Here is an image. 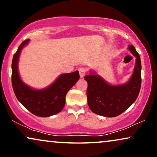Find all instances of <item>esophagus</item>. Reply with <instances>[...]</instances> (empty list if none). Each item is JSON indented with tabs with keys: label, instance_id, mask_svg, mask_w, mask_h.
<instances>
[{
	"label": "esophagus",
	"instance_id": "obj_1",
	"mask_svg": "<svg viewBox=\"0 0 157 157\" xmlns=\"http://www.w3.org/2000/svg\"><path fill=\"white\" fill-rule=\"evenodd\" d=\"M78 71L81 78H83V76H84L86 74V70L85 68H78Z\"/></svg>",
	"mask_w": 157,
	"mask_h": 157
}]
</instances>
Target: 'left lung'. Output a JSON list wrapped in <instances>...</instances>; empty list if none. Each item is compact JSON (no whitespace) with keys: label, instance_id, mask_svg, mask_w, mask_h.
Listing matches in <instances>:
<instances>
[{"label":"left lung","instance_id":"8db88e82","mask_svg":"<svg viewBox=\"0 0 157 157\" xmlns=\"http://www.w3.org/2000/svg\"><path fill=\"white\" fill-rule=\"evenodd\" d=\"M128 49L136 57L134 71L128 82L111 85L93 69L84 76L88 83V105L94 113L105 117H117L129 108L138 97L141 83V59L134 46H128Z\"/></svg>","mask_w":157,"mask_h":157}]
</instances>
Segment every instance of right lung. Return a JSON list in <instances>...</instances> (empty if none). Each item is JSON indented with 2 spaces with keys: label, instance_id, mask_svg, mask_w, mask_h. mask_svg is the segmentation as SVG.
Returning <instances> with one entry per match:
<instances>
[{
  "label": "right lung",
  "instance_id": "right-lung-1",
  "mask_svg": "<svg viewBox=\"0 0 157 157\" xmlns=\"http://www.w3.org/2000/svg\"><path fill=\"white\" fill-rule=\"evenodd\" d=\"M29 39L22 42L12 61V86L16 98L33 114L48 117L61 111L66 103V96L76 84L80 76L78 71L61 74L54 82L43 89H35L21 80L18 64L21 51L29 44Z\"/></svg>",
  "mask_w": 157,
  "mask_h": 157
}]
</instances>
